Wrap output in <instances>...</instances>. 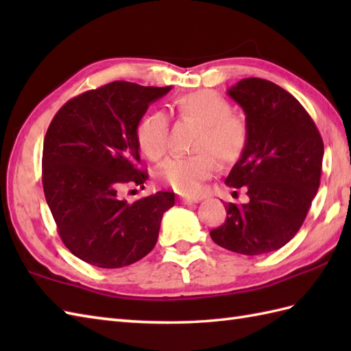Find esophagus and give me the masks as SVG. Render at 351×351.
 <instances>
[{
    "mask_svg": "<svg viewBox=\"0 0 351 351\" xmlns=\"http://www.w3.org/2000/svg\"><path fill=\"white\" fill-rule=\"evenodd\" d=\"M180 200L182 204H187V205H191V204H197L200 199H197V197H187V196H182V197H180Z\"/></svg>",
    "mask_w": 351,
    "mask_h": 351,
    "instance_id": "34e87169",
    "label": "esophagus"
}]
</instances>
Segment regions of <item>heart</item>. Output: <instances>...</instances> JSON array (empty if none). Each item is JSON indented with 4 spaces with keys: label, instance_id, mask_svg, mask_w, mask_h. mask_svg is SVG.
Masks as SVG:
<instances>
[{
    "label": "heart",
    "instance_id": "heart-1",
    "mask_svg": "<svg viewBox=\"0 0 351 351\" xmlns=\"http://www.w3.org/2000/svg\"><path fill=\"white\" fill-rule=\"evenodd\" d=\"M178 117L199 125L190 156H175L164 161L156 171L158 180L181 195L195 196L204 189L205 181L215 173L219 162H232L244 152L249 128L244 119L232 114L230 104L213 90H197L182 95L173 102ZM169 121L161 111H152L137 125L136 141L147 160L160 161L167 151Z\"/></svg>",
    "mask_w": 351,
    "mask_h": 351
}]
</instances>
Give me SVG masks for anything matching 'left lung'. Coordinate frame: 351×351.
Masks as SVG:
<instances>
[{
	"label": "left lung",
	"instance_id": "1",
	"mask_svg": "<svg viewBox=\"0 0 351 351\" xmlns=\"http://www.w3.org/2000/svg\"><path fill=\"white\" fill-rule=\"evenodd\" d=\"M244 110L249 140L225 180L247 204L226 205L215 244L241 255L283 247L302 228L322 178L324 145L308 111L271 81L244 78L228 90Z\"/></svg>",
	"mask_w": 351,
	"mask_h": 351
}]
</instances>
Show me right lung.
<instances>
[{
    "label": "right lung",
    "mask_w": 351,
    "mask_h": 351,
    "mask_svg": "<svg viewBox=\"0 0 351 351\" xmlns=\"http://www.w3.org/2000/svg\"><path fill=\"white\" fill-rule=\"evenodd\" d=\"M170 88L113 81L72 98L49 123L42 156L45 197L62 241L87 264L121 268L155 247L175 195L158 191L128 202L119 190L147 180L138 169L136 130L147 107Z\"/></svg>",
    "instance_id": "obj_1"
}]
</instances>
